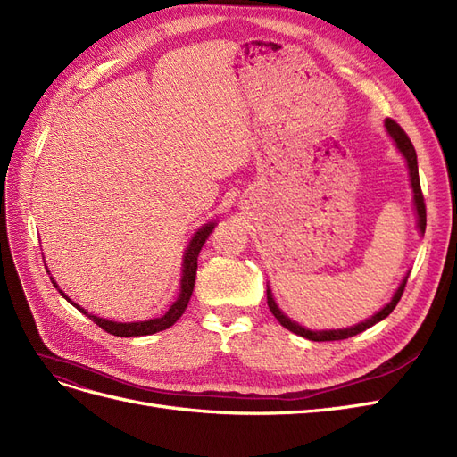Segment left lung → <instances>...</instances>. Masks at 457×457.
I'll return each mask as SVG.
<instances>
[{
	"label": "left lung",
	"mask_w": 457,
	"mask_h": 457,
	"mask_svg": "<svg viewBox=\"0 0 457 457\" xmlns=\"http://www.w3.org/2000/svg\"><path fill=\"white\" fill-rule=\"evenodd\" d=\"M386 129H387V133L392 135V139L395 141V145H397V148L401 150V154L404 156V160H407L409 173H411V184H412V192H414V205H416V214H418V228H420L421 233H424V231H426V222H428V220H426V201H424V194H421V186H420L416 150H414V146H412V143H411V139H409V135L404 133V129H403L395 120H392V118H387V120H386ZM404 286H407V277H404V280L401 282L399 290L395 292L394 299H392L390 303H387V305H386L380 312H377L375 316H370L369 320H365V322H361V324H358V326H353V328H350V329L311 331V329L301 328L299 324L292 322V320H290L288 316H284V312H280V309L277 307V303H275V299H273V295H271V290H269V288H267V305H269V309H271L273 316L280 322V326H284L286 329H290V331L295 333V335H301V337H305V339L316 341V343L343 341V339H348V337H353V335H358V333L369 329L370 326L378 324L380 320H384L387 314H390V312L395 309L397 303H399V299H401V295H403V292H404Z\"/></svg>",
	"instance_id": "1"
}]
</instances>
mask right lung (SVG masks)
Returning a JSON list of instances; mask_svg holds the SVG:
<instances>
[{"label": "right lung", "mask_w": 457, "mask_h": 457, "mask_svg": "<svg viewBox=\"0 0 457 457\" xmlns=\"http://www.w3.org/2000/svg\"><path fill=\"white\" fill-rule=\"evenodd\" d=\"M214 229V224H207L203 226L195 235L194 239L188 246V250H186L184 254V269H182V280H180V294H179V299L173 303L171 309H169L162 318H154V320H146V322H133V324H118V322H111V320H105V318H97V316H92L88 314L84 309H80L79 305H75L73 301L67 299V295H63V292L60 290V294L71 303L73 307H77L82 314H87L88 318H92L94 322L111 335H116V337H141V335H152V333H158V331H163L167 329L169 326H173L177 320L182 316V312L186 311V307H188V301L192 297V292H194V282H195V271H197V256L199 252L203 248V245H205V241L209 239V235L212 233ZM53 280V278H50ZM53 284L56 286V282L53 280ZM58 288V286H56Z\"/></svg>", "instance_id": "add662e5"}]
</instances>
